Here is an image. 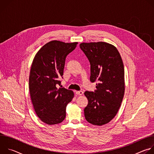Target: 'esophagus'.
Returning <instances> with one entry per match:
<instances>
[{
    "label": "esophagus",
    "mask_w": 154,
    "mask_h": 154,
    "mask_svg": "<svg viewBox=\"0 0 154 154\" xmlns=\"http://www.w3.org/2000/svg\"><path fill=\"white\" fill-rule=\"evenodd\" d=\"M75 94H77V95L81 96V95H82L83 94V92L82 91H75Z\"/></svg>",
    "instance_id": "1"
}]
</instances>
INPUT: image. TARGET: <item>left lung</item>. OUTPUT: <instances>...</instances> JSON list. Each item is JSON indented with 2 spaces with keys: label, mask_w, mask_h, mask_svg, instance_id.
Here are the masks:
<instances>
[{
  "label": "left lung",
  "mask_w": 154,
  "mask_h": 154,
  "mask_svg": "<svg viewBox=\"0 0 154 154\" xmlns=\"http://www.w3.org/2000/svg\"><path fill=\"white\" fill-rule=\"evenodd\" d=\"M80 48L90 62V81L98 82L95 92L84 93L88 100L85 117L90 124L101 126L112 121L121 106L125 92L124 64L111 44L82 42Z\"/></svg>",
  "instance_id": "obj_1"
}]
</instances>
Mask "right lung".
Returning <instances> with one entry per match:
<instances>
[{
	"label": "right lung",
	"instance_id": "1",
	"mask_svg": "<svg viewBox=\"0 0 154 154\" xmlns=\"http://www.w3.org/2000/svg\"><path fill=\"white\" fill-rule=\"evenodd\" d=\"M77 42L51 41L36 54L30 69L29 91L36 114L48 125L61 123L66 117V108L74 92L60 85L65 59L77 46Z\"/></svg>",
	"mask_w": 154,
	"mask_h": 154
}]
</instances>
